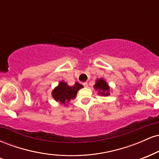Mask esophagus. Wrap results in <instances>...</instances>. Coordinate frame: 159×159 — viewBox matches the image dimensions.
<instances>
[{
  "mask_svg": "<svg viewBox=\"0 0 159 159\" xmlns=\"http://www.w3.org/2000/svg\"><path fill=\"white\" fill-rule=\"evenodd\" d=\"M83 85L84 87H88V84L87 83V82H84V83H83Z\"/></svg>",
  "mask_w": 159,
  "mask_h": 159,
  "instance_id": "34e87169",
  "label": "esophagus"
}]
</instances>
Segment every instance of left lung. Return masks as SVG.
<instances>
[{"label":"left lung","instance_id":"obj_1","mask_svg":"<svg viewBox=\"0 0 159 159\" xmlns=\"http://www.w3.org/2000/svg\"><path fill=\"white\" fill-rule=\"evenodd\" d=\"M93 88L98 91V94L102 96H108L110 95L111 87L103 78H98L96 80V83Z\"/></svg>","mask_w":159,"mask_h":159}]
</instances>
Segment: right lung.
Masks as SVG:
<instances>
[{
    "label": "right lung",
    "mask_w": 159,
    "mask_h": 159,
    "mask_svg": "<svg viewBox=\"0 0 159 159\" xmlns=\"http://www.w3.org/2000/svg\"><path fill=\"white\" fill-rule=\"evenodd\" d=\"M83 87V85L80 84L78 82H75L74 85L69 86L66 82L62 81L52 90V97L56 102L66 106L71 100L76 97L78 91Z\"/></svg>",
    "instance_id": "right-lung-1"
}]
</instances>
